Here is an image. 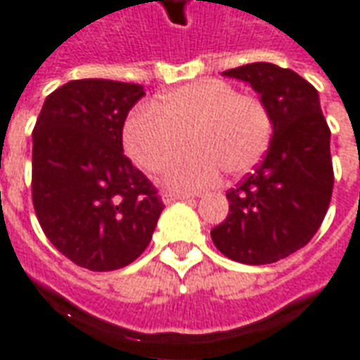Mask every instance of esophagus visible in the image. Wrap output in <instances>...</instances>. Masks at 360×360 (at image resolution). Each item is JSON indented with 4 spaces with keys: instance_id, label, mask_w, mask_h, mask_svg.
Returning a JSON list of instances; mask_svg holds the SVG:
<instances>
[{
    "instance_id": "obj_1",
    "label": "esophagus",
    "mask_w": 360,
    "mask_h": 360,
    "mask_svg": "<svg viewBox=\"0 0 360 360\" xmlns=\"http://www.w3.org/2000/svg\"><path fill=\"white\" fill-rule=\"evenodd\" d=\"M195 195H187V193H164L162 195V200L165 204L175 202V200H188V198H193Z\"/></svg>"
}]
</instances>
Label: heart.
<instances>
[{
  "label": "heart",
  "mask_w": 360,
  "mask_h": 360,
  "mask_svg": "<svg viewBox=\"0 0 360 360\" xmlns=\"http://www.w3.org/2000/svg\"><path fill=\"white\" fill-rule=\"evenodd\" d=\"M271 119L258 98L239 94L224 81H200L167 92L152 110L127 119L123 139L129 156L144 172L160 173L191 146L195 152L167 172L175 188L208 187L219 167L237 177L250 172L268 150Z\"/></svg>",
  "instance_id": "b5f03b06"
}]
</instances>
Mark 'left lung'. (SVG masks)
<instances>
[{
	"label": "left lung",
	"mask_w": 360,
	"mask_h": 360,
	"mask_svg": "<svg viewBox=\"0 0 360 360\" xmlns=\"http://www.w3.org/2000/svg\"><path fill=\"white\" fill-rule=\"evenodd\" d=\"M224 75L249 82L260 94L271 119V141L255 172L227 191L229 214L212 229V241L235 262L271 264L302 249L328 212L330 127L316 89L291 69L258 61Z\"/></svg>",
	"instance_id": "left-lung-1"
}]
</instances>
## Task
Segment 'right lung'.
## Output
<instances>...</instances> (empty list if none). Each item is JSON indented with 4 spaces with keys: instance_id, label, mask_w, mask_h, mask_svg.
Segmentation results:
<instances>
[{
    "instance_id": "1",
    "label": "right lung",
    "mask_w": 360,
    "mask_h": 360,
    "mask_svg": "<svg viewBox=\"0 0 360 360\" xmlns=\"http://www.w3.org/2000/svg\"><path fill=\"white\" fill-rule=\"evenodd\" d=\"M141 84L103 79L53 90L32 131V204L51 245L92 271L141 257L164 202L123 154V125Z\"/></svg>"
}]
</instances>
